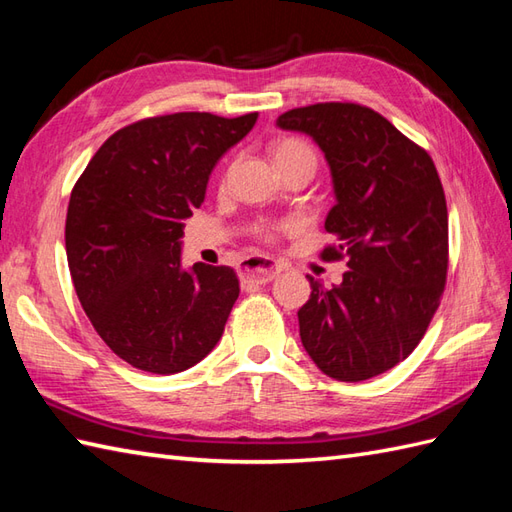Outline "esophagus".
Instances as JSON below:
<instances>
[{"instance_id":"1","label":"esophagus","mask_w":512,"mask_h":512,"mask_svg":"<svg viewBox=\"0 0 512 512\" xmlns=\"http://www.w3.org/2000/svg\"><path fill=\"white\" fill-rule=\"evenodd\" d=\"M281 273V266L268 257H246L239 266V279L244 284H268Z\"/></svg>"}]
</instances>
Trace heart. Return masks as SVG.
Masks as SVG:
<instances>
[{"label": "heart", "instance_id": "b5f03b06", "mask_svg": "<svg viewBox=\"0 0 512 512\" xmlns=\"http://www.w3.org/2000/svg\"><path fill=\"white\" fill-rule=\"evenodd\" d=\"M273 158L275 162H292V160H310L314 162V151L308 143H303V140L299 138H284L279 140V143L273 147ZM292 226V222H262L255 226V233L259 237H266L270 239L277 231H281V228H288Z\"/></svg>", "mask_w": 512, "mask_h": 512}]
</instances>
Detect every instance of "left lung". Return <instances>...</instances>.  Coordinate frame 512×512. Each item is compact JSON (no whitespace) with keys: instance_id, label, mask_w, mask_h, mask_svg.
I'll return each mask as SVG.
<instances>
[{"instance_id":"obj_1","label":"left lung","mask_w":512,"mask_h":512,"mask_svg":"<svg viewBox=\"0 0 512 512\" xmlns=\"http://www.w3.org/2000/svg\"><path fill=\"white\" fill-rule=\"evenodd\" d=\"M308 134L330 165L336 204L325 262L347 259L341 286L310 279L299 314L323 374L358 383L416 350L440 306L449 268V213L431 156L385 116L356 103H317L277 118Z\"/></svg>"}]
</instances>
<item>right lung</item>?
I'll return each instance as SVG.
<instances>
[{
	"mask_svg": "<svg viewBox=\"0 0 512 512\" xmlns=\"http://www.w3.org/2000/svg\"><path fill=\"white\" fill-rule=\"evenodd\" d=\"M257 121L178 112L118 129L76 180L65 253L94 330L136 369L178 374L220 341L239 297L233 268L180 262L184 220L213 167Z\"/></svg>",
	"mask_w": 512,
	"mask_h": 512,
	"instance_id": "right-lung-1",
	"label": "right lung"
}]
</instances>
